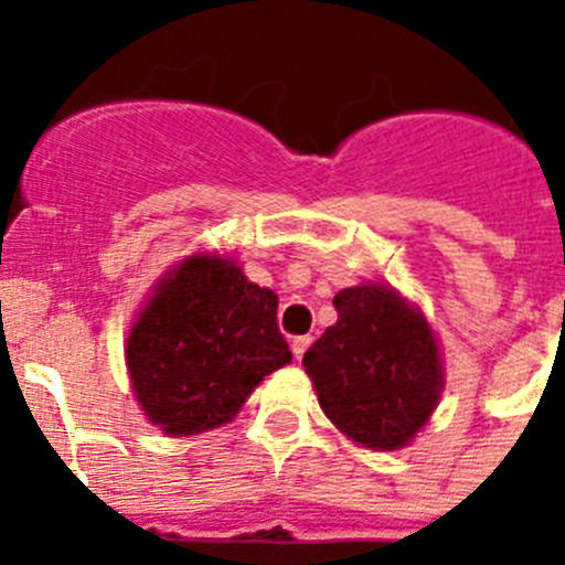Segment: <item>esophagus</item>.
Here are the masks:
<instances>
[{
  "label": "esophagus",
  "instance_id": "34e87169",
  "mask_svg": "<svg viewBox=\"0 0 565 565\" xmlns=\"http://www.w3.org/2000/svg\"><path fill=\"white\" fill-rule=\"evenodd\" d=\"M308 344H311V337H297L291 342V351H294V356L297 359H302V353L308 351Z\"/></svg>",
  "mask_w": 565,
  "mask_h": 565
}]
</instances>
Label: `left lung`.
<instances>
[{
	"label": "left lung",
	"mask_w": 565,
	"mask_h": 565,
	"mask_svg": "<svg viewBox=\"0 0 565 565\" xmlns=\"http://www.w3.org/2000/svg\"><path fill=\"white\" fill-rule=\"evenodd\" d=\"M339 319L308 348L306 373L319 407L371 450L411 441L441 393V359L427 319L387 288H344Z\"/></svg>",
	"instance_id": "obj_1"
}]
</instances>
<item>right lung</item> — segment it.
Segmentation results:
<instances>
[{
  "label": "right lung",
  "mask_w": 565,
  "mask_h": 565,
  "mask_svg": "<svg viewBox=\"0 0 565 565\" xmlns=\"http://www.w3.org/2000/svg\"><path fill=\"white\" fill-rule=\"evenodd\" d=\"M135 396L169 436L232 422L268 373L291 362L277 294L221 257H189L163 279L127 342Z\"/></svg>",
  "instance_id": "add662e5"
}]
</instances>
